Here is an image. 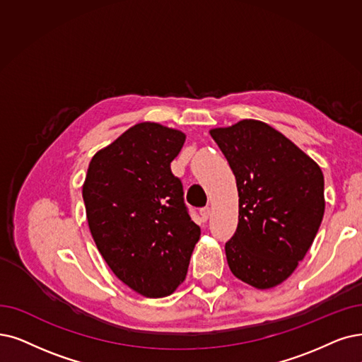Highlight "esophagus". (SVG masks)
<instances>
[{
  "label": "esophagus",
  "instance_id": "1",
  "mask_svg": "<svg viewBox=\"0 0 362 362\" xmlns=\"http://www.w3.org/2000/svg\"><path fill=\"white\" fill-rule=\"evenodd\" d=\"M199 212H200V216H202V220H204V221H206V220L209 218V215H211V209H209V206L202 208Z\"/></svg>",
  "mask_w": 362,
  "mask_h": 362
}]
</instances>
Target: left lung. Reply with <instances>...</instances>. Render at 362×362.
Listing matches in <instances>:
<instances>
[{
	"label": "left lung",
	"instance_id": "left-lung-1",
	"mask_svg": "<svg viewBox=\"0 0 362 362\" xmlns=\"http://www.w3.org/2000/svg\"><path fill=\"white\" fill-rule=\"evenodd\" d=\"M218 144L236 177L239 223L226 242L231 273L267 290L291 276L320 230L325 200L321 168L276 129L240 120L216 127Z\"/></svg>",
	"mask_w": 362,
	"mask_h": 362
}]
</instances>
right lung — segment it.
Segmentation results:
<instances>
[{"label": "right lung", "instance_id": "1", "mask_svg": "<svg viewBox=\"0 0 362 362\" xmlns=\"http://www.w3.org/2000/svg\"><path fill=\"white\" fill-rule=\"evenodd\" d=\"M185 135L158 123L127 129L89 163L83 200L92 238L110 269L144 297L172 294L185 279L200 228L170 162Z\"/></svg>", "mask_w": 362, "mask_h": 362}]
</instances>
